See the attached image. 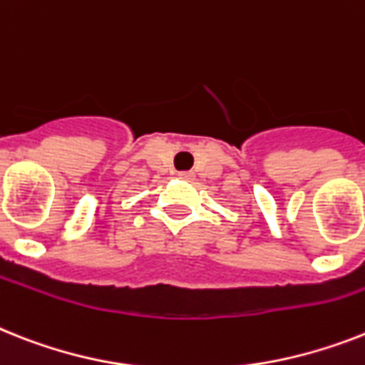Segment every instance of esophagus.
<instances>
[{"label":"esophagus","instance_id":"obj_1","mask_svg":"<svg viewBox=\"0 0 365 365\" xmlns=\"http://www.w3.org/2000/svg\"><path fill=\"white\" fill-rule=\"evenodd\" d=\"M179 177H180V179L190 180V179H194V173H190V171H185V173H179Z\"/></svg>","mask_w":365,"mask_h":365}]
</instances>
